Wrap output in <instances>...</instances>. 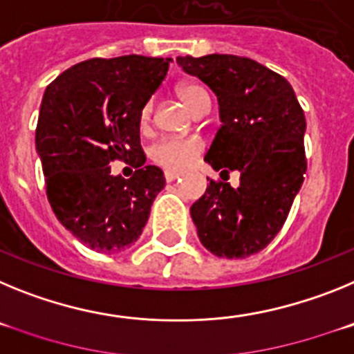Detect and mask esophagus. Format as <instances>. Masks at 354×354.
I'll return each instance as SVG.
<instances>
[{
	"instance_id": "obj_1",
	"label": "esophagus",
	"mask_w": 354,
	"mask_h": 354,
	"mask_svg": "<svg viewBox=\"0 0 354 354\" xmlns=\"http://www.w3.org/2000/svg\"><path fill=\"white\" fill-rule=\"evenodd\" d=\"M179 177H180L179 171H171V170L165 171V179H167L168 183H171V180H175V179H179Z\"/></svg>"
}]
</instances>
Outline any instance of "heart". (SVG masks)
<instances>
[{"label": "heart", "instance_id": "heart-1", "mask_svg": "<svg viewBox=\"0 0 354 354\" xmlns=\"http://www.w3.org/2000/svg\"><path fill=\"white\" fill-rule=\"evenodd\" d=\"M177 95L180 101L196 113L200 108L209 104V95L200 84L195 83H183L177 88ZM152 115V102H147L142 109V122H149ZM204 149V143L196 138H162L150 149V158L154 159L158 165L171 171L186 170L192 167L195 159L198 158L200 152Z\"/></svg>", "mask_w": 354, "mask_h": 354}]
</instances>
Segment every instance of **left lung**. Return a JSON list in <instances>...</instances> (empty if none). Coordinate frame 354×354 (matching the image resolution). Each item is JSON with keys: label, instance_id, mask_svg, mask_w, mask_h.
I'll return each instance as SVG.
<instances>
[{"label": "left lung", "instance_id": "1", "mask_svg": "<svg viewBox=\"0 0 354 354\" xmlns=\"http://www.w3.org/2000/svg\"><path fill=\"white\" fill-rule=\"evenodd\" d=\"M218 97L221 127L205 161L241 174L239 187L211 180L192 205L200 243L216 257L246 259L274 239L306 171L305 113L283 76L245 56H177Z\"/></svg>", "mask_w": 354, "mask_h": 354}]
</instances>
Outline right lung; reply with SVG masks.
Returning a JSON list of instances; mask_svg holds the SVG:
<instances>
[{"instance_id":"add662e5","label":"right lung","mask_w":354,"mask_h":354,"mask_svg":"<svg viewBox=\"0 0 354 354\" xmlns=\"http://www.w3.org/2000/svg\"><path fill=\"white\" fill-rule=\"evenodd\" d=\"M170 62L92 58L67 68L44 92L35 147L49 204L68 232L95 252L129 248L165 187L161 168L145 165L140 120ZM115 158L137 168L131 180L111 175Z\"/></svg>"}]
</instances>
